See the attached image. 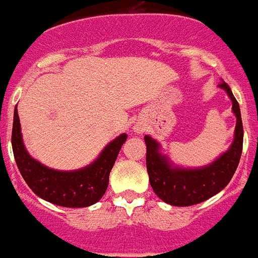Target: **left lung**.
I'll return each mask as SVG.
<instances>
[{
    "label": "left lung",
    "instance_id": "left-lung-1",
    "mask_svg": "<svg viewBox=\"0 0 258 258\" xmlns=\"http://www.w3.org/2000/svg\"><path fill=\"white\" fill-rule=\"evenodd\" d=\"M220 88H223L232 100V111L236 115V127L232 146L212 165L201 169L174 168L166 158L159 154V144L150 136L144 137L147 146L146 162L150 184L154 192L166 204L173 206L201 204L227 187L238 168L243 147V125L239 104L228 84L221 82Z\"/></svg>",
    "mask_w": 258,
    "mask_h": 258
}]
</instances>
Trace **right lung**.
Segmentation results:
<instances>
[{
  "label": "right lung",
  "instance_id": "right-lung-1",
  "mask_svg": "<svg viewBox=\"0 0 258 258\" xmlns=\"http://www.w3.org/2000/svg\"><path fill=\"white\" fill-rule=\"evenodd\" d=\"M126 137V135L116 137L89 166L74 172H59L41 165L27 154L16 108L13 114L12 150L24 181L39 198L64 208H86L100 201L108 187L111 169Z\"/></svg>",
  "mask_w": 258,
  "mask_h": 258
}]
</instances>
